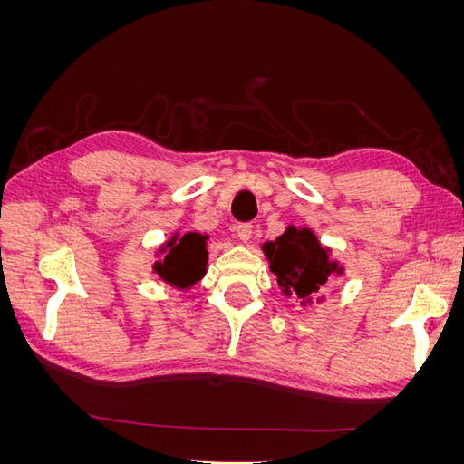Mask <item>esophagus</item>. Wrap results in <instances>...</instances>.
<instances>
[{"mask_svg":"<svg viewBox=\"0 0 464 464\" xmlns=\"http://www.w3.org/2000/svg\"><path fill=\"white\" fill-rule=\"evenodd\" d=\"M236 234H237V237H240L242 242H249V237H251V234H254V227H251V224H237V228H236Z\"/></svg>","mask_w":464,"mask_h":464,"instance_id":"1","label":"esophagus"}]
</instances>
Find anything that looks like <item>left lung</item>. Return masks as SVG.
I'll return each instance as SVG.
<instances>
[{"label":"left lung","instance_id":"1","mask_svg":"<svg viewBox=\"0 0 464 464\" xmlns=\"http://www.w3.org/2000/svg\"><path fill=\"white\" fill-rule=\"evenodd\" d=\"M263 254L285 296L296 294L300 305L312 304L314 292L331 276L344 273V266L329 259V247H323L310 228L288 227L275 242L263 244Z\"/></svg>","mask_w":464,"mask_h":464}]
</instances>
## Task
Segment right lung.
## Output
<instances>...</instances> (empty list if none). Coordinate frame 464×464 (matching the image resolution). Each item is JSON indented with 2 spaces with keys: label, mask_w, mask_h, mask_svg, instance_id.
Here are the masks:
<instances>
[{
  "label": "right lung",
  "mask_w": 464,
  "mask_h": 464,
  "mask_svg": "<svg viewBox=\"0 0 464 464\" xmlns=\"http://www.w3.org/2000/svg\"><path fill=\"white\" fill-rule=\"evenodd\" d=\"M205 240L207 236H201L198 232H188L184 236L176 232L172 240L166 242V246L159 249L160 254H164V257L154 263V273L164 283L179 290L193 286L207 271Z\"/></svg>",
  "instance_id": "right-lung-1"
}]
</instances>
